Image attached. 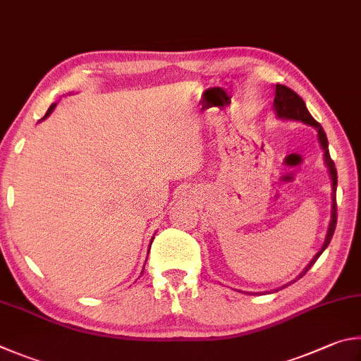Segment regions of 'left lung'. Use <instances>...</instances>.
<instances>
[{
    "label": "left lung",
    "mask_w": 361,
    "mask_h": 361,
    "mask_svg": "<svg viewBox=\"0 0 361 361\" xmlns=\"http://www.w3.org/2000/svg\"><path fill=\"white\" fill-rule=\"evenodd\" d=\"M274 111L277 114V117L279 118H287V120H298V122H302L306 125H311L314 126L315 130L319 131V142L322 145V149H324V157H325V163L328 166V171H330V177H331V182H333V204H331V220H330V226H328V231H326V238H325V243L322 245V249L315 254V257L311 260V263L307 264L306 269L302 271V273L296 277L295 281H298L300 277L305 276L309 269H311L312 264L317 262V258L322 255V252H324L328 244H330L331 238H333V233L334 228H336V222H338V207H336V185H338V173H336V168H334V161L331 160L330 157V152H328V139L324 128H322V125L315 120L311 114H309L306 103L302 101V98L300 97L298 93L293 92L292 88H288L286 85H281V84H276V94H274ZM295 281H292L290 283H293ZM286 287V286H283ZM282 287V288H283ZM277 292V290H276Z\"/></svg>",
    "instance_id": "left-lung-1"
}]
</instances>
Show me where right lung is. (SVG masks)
I'll return each instance as SVG.
<instances>
[{"label": "right lung", "mask_w": 361, "mask_h": 361, "mask_svg": "<svg viewBox=\"0 0 361 361\" xmlns=\"http://www.w3.org/2000/svg\"><path fill=\"white\" fill-rule=\"evenodd\" d=\"M55 106H56V104H55V103H54V104H52V106H50V107H49V111H47V112H46V116H44V117H42V120H44V118H46V117H49V116H50V112H52V111H54V109H55ZM152 241H154V239H152Z\"/></svg>", "instance_id": "1"}]
</instances>
